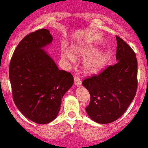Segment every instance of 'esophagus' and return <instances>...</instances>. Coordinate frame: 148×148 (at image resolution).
Masks as SVG:
<instances>
[{
  "mask_svg": "<svg viewBox=\"0 0 148 148\" xmlns=\"http://www.w3.org/2000/svg\"><path fill=\"white\" fill-rule=\"evenodd\" d=\"M74 79V84H75L76 86H79V85L82 84V81H81V79H79V77H77V76H75Z\"/></svg>",
  "mask_w": 148,
  "mask_h": 148,
  "instance_id": "34e87169",
  "label": "esophagus"
}]
</instances>
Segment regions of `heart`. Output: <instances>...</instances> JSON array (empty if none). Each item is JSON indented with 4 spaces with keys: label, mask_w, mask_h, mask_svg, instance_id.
<instances>
[{
    "label": "heart",
    "mask_w": 148,
    "mask_h": 148,
    "mask_svg": "<svg viewBox=\"0 0 148 148\" xmlns=\"http://www.w3.org/2000/svg\"><path fill=\"white\" fill-rule=\"evenodd\" d=\"M96 52V49L91 47H82L75 49V54L77 57H91ZM62 55L64 60H69L71 62H74L75 60L74 54L68 49L64 50ZM108 58H109V54L104 52V53L99 54L96 57L86 60L84 63V68L85 71L89 74H94V73L98 72L103 67L105 64L108 60Z\"/></svg>",
    "instance_id": "1"
}]
</instances>
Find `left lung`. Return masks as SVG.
I'll use <instances>...</instances> for the list:
<instances>
[{"label":"left lung","instance_id":"left-lung-1","mask_svg":"<svg viewBox=\"0 0 148 148\" xmlns=\"http://www.w3.org/2000/svg\"><path fill=\"white\" fill-rule=\"evenodd\" d=\"M116 37L117 63L82 82L91 96L86 113L93 121L101 124L119 119L134 99L138 88L136 53L123 39Z\"/></svg>","mask_w":148,"mask_h":148}]
</instances>
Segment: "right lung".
<instances>
[{"mask_svg": "<svg viewBox=\"0 0 148 148\" xmlns=\"http://www.w3.org/2000/svg\"><path fill=\"white\" fill-rule=\"evenodd\" d=\"M52 40L47 29L27 35L14 51L9 66L15 106L38 124L48 123L57 117L62 97L74 83L71 73L59 69L43 49Z\"/></svg>", "mask_w": 148, "mask_h": 148, "instance_id": "obj_1", "label": "right lung"}]
</instances>
